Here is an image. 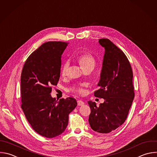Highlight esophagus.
<instances>
[{"label":"esophagus","instance_id":"esophagus-1","mask_svg":"<svg viewBox=\"0 0 157 157\" xmlns=\"http://www.w3.org/2000/svg\"><path fill=\"white\" fill-rule=\"evenodd\" d=\"M84 102L82 101V100H78V105L79 106H82L84 105Z\"/></svg>","mask_w":157,"mask_h":157}]
</instances>
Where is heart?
I'll return each instance as SVG.
<instances>
[{
	"mask_svg": "<svg viewBox=\"0 0 157 157\" xmlns=\"http://www.w3.org/2000/svg\"><path fill=\"white\" fill-rule=\"evenodd\" d=\"M78 62L81 67L83 71H92L95 66V60L94 57L90 54L85 53L81 55L77 59ZM69 67V62L68 61L65 62L61 68V74L62 76H65L67 75L68 69ZM71 90L76 93H82V90L80 86H74L71 88Z\"/></svg>",
	"mask_w": 157,
	"mask_h": 157,
	"instance_id": "obj_1",
	"label": "heart"
}]
</instances>
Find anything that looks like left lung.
Instances as JSON below:
<instances>
[{"instance_id":"obj_1","label":"left lung","mask_w":157,"mask_h":157,"mask_svg":"<svg viewBox=\"0 0 157 157\" xmlns=\"http://www.w3.org/2000/svg\"><path fill=\"white\" fill-rule=\"evenodd\" d=\"M105 48L99 89L94 95L103 98L104 102L97 107L89 101L91 110L89 117L90 128L95 132L109 133L121 125L127 118L134 97L132 70L126 55L108 39L98 40Z\"/></svg>"}]
</instances>
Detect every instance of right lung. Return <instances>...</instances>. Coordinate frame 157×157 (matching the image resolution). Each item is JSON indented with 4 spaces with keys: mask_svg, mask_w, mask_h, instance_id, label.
<instances>
[{
    "mask_svg": "<svg viewBox=\"0 0 157 157\" xmlns=\"http://www.w3.org/2000/svg\"><path fill=\"white\" fill-rule=\"evenodd\" d=\"M68 43L47 42L26 60L21 75V109L33 129L52 138L66 129L69 114L77 106L72 97L59 101L50 94L60 76L61 57Z\"/></svg>",
    "mask_w": 157,
    "mask_h": 157,
    "instance_id": "obj_1",
    "label": "right lung"
}]
</instances>
